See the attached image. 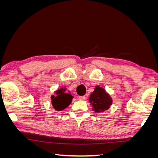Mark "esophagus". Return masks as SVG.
Masks as SVG:
<instances>
[{
	"label": "esophagus",
	"instance_id": "esophagus-1",
	"mask_svg": "<svg viewBox=\"0 0 158 158\" xmlns=\"http://www.w3.org/2000/svg\"><path fill=\"white\" fill-rule=\"evenodd\" d=\"M78 98L79 100H84L85 99V97L84 96V95H83V96H78Z\"/></svg>",
	"mask_w": 158,
	"mask_h": 158
}]
</instances>
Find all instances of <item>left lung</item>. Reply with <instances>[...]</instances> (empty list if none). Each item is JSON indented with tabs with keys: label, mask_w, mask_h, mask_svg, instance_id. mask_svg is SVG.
Listing matches in <instances>:
<instances>
[{
	"label": "left lung",
	"mask_w": 158,
	"mask_h": 158,
	"mask_svg": "<svg viewBox=\"0 0 158 158\" xmlns=\"http://www.w3.org/2000/svg\"><path fill=\"white\" fill-rule=\"evenodd\" d=\"M89 102L92 103L95 112L100 113L106 111L112 104L111 98L104 89L96 86L94 92L89 96Z\"/></svg>",
	"instance_id": "1"
}]
</instances>
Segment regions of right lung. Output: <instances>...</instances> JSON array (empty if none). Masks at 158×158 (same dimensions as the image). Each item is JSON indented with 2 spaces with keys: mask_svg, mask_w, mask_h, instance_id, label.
I'll return each instance as SVG.
<instances>
[{
  "mask_svg": "<svg viewBox=\"0 0 158 158\" xmlns=\"http://www.w3.org/2000/svg\"><path fill=\"white\" fill-rule=\"evenodd\" d=\"M56 93V96L52 95L51 97L52 106L57 111H61L71 103L73 96L70 93L66 92L65 88L59 89Z\"/></svg>",
  "mask_w": 158,
  "mask_h": 158,
  "instance_id": "1",
  "label": "right lung"
}]
</instances>
